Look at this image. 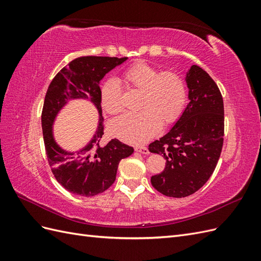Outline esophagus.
Here are the masks:
<instances>
[{
    "label": "esophagus",
    "mask_w": 261,
    "mask_h": 261,
    "mask_svg": "<svg viewBox=\"0 0 261 261\" xmlns=\"http://www.w3.org/2000/svg\"><path fill=\"white\" fill-rule=\"evenodd\" d=\"M135 151L140 152V153H143V154H148L149 153V150H148L147 147H140V146L135 147Z\"/></svg>",
    "instance_id": "34e87169"
}]
</instances>
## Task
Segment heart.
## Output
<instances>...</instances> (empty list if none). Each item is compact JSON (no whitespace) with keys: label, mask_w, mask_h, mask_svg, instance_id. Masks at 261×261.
<instances>
[{"label":"heart","mask_w":261,"mask_h":261,"mask_svg":"<svg viewBox=\"0 0 261 261\" xmlns=\"http://www.w3.org/2000/svg\"><path fill=\"white\" fill-rule=\"evenodd\" d=\"M124 80L143 91L138 112H127L110 122L112 135L129 144H144L151 139L164 124L174 123L186 105V86L183 78L173 72H162L145 62L132 65ZM122 88L115 78L101 87L100 102L108 113H117L122 108Z\"/></svg>","instance_id":"1"}]
</instances>
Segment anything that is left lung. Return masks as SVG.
I'll use <instances>...</instances> for the list:
<instances>
[{
    "label": "left lung",
    "instance_id": "obj_1",
    "mask_svg": "<svg viewBox=\"0 0 261 261\" xmlns=\"http://www.w3.org/2000/svg\"><path fill=\"white\" fill-rule=\"evenodd\" d=\"M188 105L173 127L149 145L162 154L165 169L151 177L161 194L181 198L201 188L212 175L223 146V99L209 74L192 65L185 76Z\"/></svg>",
    "mask_w": 261,
    "mask_h": 261
}]
</instances>
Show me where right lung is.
Here are the masks:
<instances>
[{"instance_id":"add662e5","label":"right lung","mask_w":261,"mask_h":261,"mask_svg":"<svg viewBox=\"0 0 261 261\" xmlns=\"http://www.w3.org/2000/svg\"><path fill=\"white\" fill-rule=\"evenodd\" d=\"M128 58L82 57L69 62L53 78L46 91L41 125L46 158L53 175L69 193L92 197L111 186L118 163L129 156L133 147L114 138L101 145L103 117L100 102V82L110 70ZM88 100L97 110L99 122L92 139L76 152L63 149L54 138L53 125L58 113L70 100Z\"/></svg>"}]
</instances>
